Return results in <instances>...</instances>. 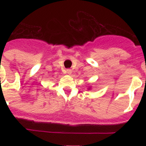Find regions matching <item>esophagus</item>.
Returning a JSON list of instances; mask_svg holds the SVG:
<instances>
[{"label":"esophagus","instance_id":"esophagus-1","mask_svg":"<svg viewBox=\"0 0 146 146\" xmlns=\"http://www.w3.org/2000/svg\"><path fill=\"white\" fill-rule=\"evenodd\" d=\"M72 70H71V69H66V73L68 74H72Z\"/></svg>","mask_w":146,"mask_h":146}]
</instances>
